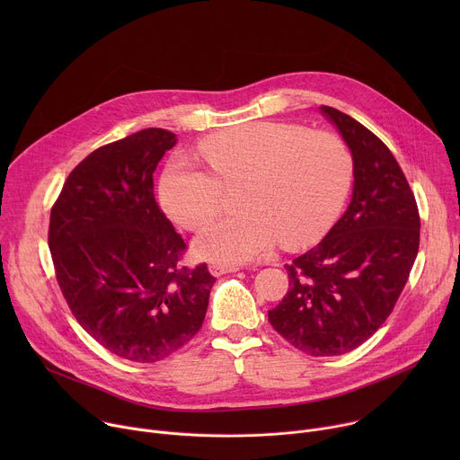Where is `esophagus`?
<instances>
[{"instance_id": "obj_1", "label": "esophagus", "mask_w": 460, "mask_h": 460, "mask_svg": "<svg viewBox=\"0 0 460 460\" xmlns=\"http://www.w3.org/2000/svg\"><path fill=\"white\" fill-rule=\"evenodd\" d=\"M240 268L238 266H231V264H220V261H213V264H209V271L211 275L215 277H222L226 273H234L238 271Z\"/></svg>"}]
</instances>
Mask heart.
Here are the masks:
<instances>
[{
  "label": "heart",
  "instance_id": "obj_1",
  "mask_svg": "<svg viewBox=\"0 0 460 460\" xmlns=\"http://www.w3.org/2000/svg\"><path fill=\"white\" fill-rule=\"evenodd\" d=\"M200 151L209 169L176 156L160 181V200L189 231L211 224L234 189L238 215L208 227L196 251L220 264H242L279 240L300 247L333 226L353 181V155L327 130L295 123L249 121L208 137Z\"/></svg>",
  "mask_w": 460,
  "mask_h": 460
}]
</instances>
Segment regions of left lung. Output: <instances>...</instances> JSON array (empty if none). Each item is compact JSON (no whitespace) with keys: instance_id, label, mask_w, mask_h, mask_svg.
<instances>
[{"instance_id":"8db88e82","label":"left lung","mask_w":460,"mask_h":460,"mask_svg":"<svg viewBox=\"0 0 460 460\" xmlns=\"http://www.w3.org/2000/svg\"><path fill=\"white\" fill-rule=\"evenodd\" d=\"M322 112L353 155V199L325 238L286 264L289 289L270 311L275 332L311 357L362 346L395 307L420 242L415 194L387 146L335 107Z\"/></svg>"}]
</instances>
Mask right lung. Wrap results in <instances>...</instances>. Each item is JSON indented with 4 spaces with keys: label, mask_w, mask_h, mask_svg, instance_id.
I'll list each match as a JSON object with an SVG mask.
<instances>
[{
    "label": "right lung",
    "mask_w": 460,
    "mask_h": 460,
    "mask_svg": "<svg viewBox=\"0 0 460 460\" xmlns=\"http://www.w3.org/2000/svg\"><path fill=\"white\" fill-rule=\"evenodd\" d=\"M174 144L153 127L98 147L50 209L63 298L98 344L140 364L167 358L200 332L217 280L206 261L183 264L187 243L155 200L153 172Z\"/></svg>",
    "instance_id": "right-lung-1"
}]
</instances>
